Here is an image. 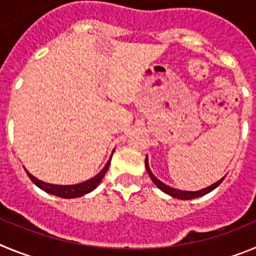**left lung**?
Returning <instances> with one entry per match:
<instances>
[{
	"mask_svg": "<svg viewBox=\"0 0 256 256\" xmlns=\"http://www.w3.org/2000/svg\"><path fill=\"white\" fill-rule=\"evenodd\" d=\"M144 164H146V170H148V176H150V178L152 180V182L155 183L156 186L159 187L160 190H162V192H165V194H168V195L173 196V198H180V200H191V198H200V196H204L206 195V194H209L210 191H212L214 188H216V187L220 184L222 182H223V180L224 178H222L220 180H218L216 183H214V184H212V186L206 187V188L204 190H200V191H180V190H176V188H172V187L166 186V184H164V183L162 182V180H159L158 178L155 177L152 174V172L150 170V166H148V158H146V160H144Z\"/></svg>",
	"mask_w": 256,
	"mask_h": 256,
	"instance_id": "left-lung-1",
	"label": "left lung"
}]
</instances>
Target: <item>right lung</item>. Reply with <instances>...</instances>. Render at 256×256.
I'll use <instances>...</instances> for the list:
<instances>
[{"label":"right lung","mask_w":256,"mask_h":256,"mask_svg":"<svg viewBox=\"0 0 256 256\" xmlns=\"http://www.w3.org/2000/svg\"><path fill=\"white\" fill-rule=\"evenodd\" d=\"M112 160V158H110ZM110 160L108 162V164L105 165V168L100 172V173L97 174L96 177L91 178V180H88L87 182L83 183H78V184H72V186H58V184H50V183H44L42 180H37L36 177H33L30 173L26 172L28 174V177L30 178V180L34 183L36 186L40 187V190H44V191L48 192V194H52V195L58 196V198H79V196H83L88 192L94 191L97 186H98V183L102 180L104 176L108 172V165H110Z\"/></svg>","instance_id":"right-lung-1"}]
</instances>
